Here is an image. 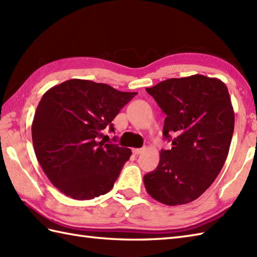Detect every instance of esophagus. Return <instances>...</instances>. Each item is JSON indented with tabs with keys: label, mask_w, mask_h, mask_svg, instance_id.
<instances>
[{
	"label": "esophagus",
	"mask_w": 257,
	"mask_h": 257,
	"mask_svg": "<svg viewBox=\"0 0 257 257\" xmlns=\"http://www.w3.org/2000/svg\"><path fill=\"white\" fill-rule=\"evenodd\" d=\"M144 151V148H139V149H133V152L135 155H140L141 152Z\"/></svg>",
	"instance_id": "34e87169"
}]
</instances>
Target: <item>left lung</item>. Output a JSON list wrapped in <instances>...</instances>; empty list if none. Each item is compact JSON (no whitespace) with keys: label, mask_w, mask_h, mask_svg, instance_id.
<instances>
[{"label":"left lung","mask_w":257,"mask_h":257,"mask_svg":"<svg viewBox=\"0 0 257 257\" xmlns=\"http://www.w3.org/2000/svg\"><path fill=\"white\" fill-rule=\"evenodd\" d=\"M146 90L167 114L163 136L172 141L156 170L144 177L146 190L163 204L190 203L214 182L230 150L234 110L227 87L196 74Z\"/></svg>","instance_id":"obj_1"}]
</instances>
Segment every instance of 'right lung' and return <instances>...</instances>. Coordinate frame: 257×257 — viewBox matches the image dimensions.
I'll return each mask as SVG.
<instances>
[{"mask_svg":"<svg viewBox=\"0 0 257 257\" xmlns=\"http://www.w3.org/2000/svg\"><path fill=\"white\" fill-rule=\"evenodd\" d=\"M137 92L69 79L48 89L32 123L37 161L54 187L75 200H90L113 187L132 150L106 144L102 130Z\"/></svg>","mask_w":257,"mask_h":257,"instance_id":"obj_1","label":"right lung"}]
</instances>
